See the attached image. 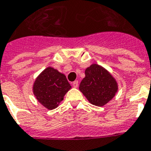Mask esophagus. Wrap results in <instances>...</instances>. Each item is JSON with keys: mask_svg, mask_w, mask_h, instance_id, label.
<instances>
[{"mask_svg": "<svg viewBox=\"0 0 151 151\" xmlns=\"http://www.w3.org/2000/svg\"><path fill=\"white\" fill-rule=\"evenodd\" d=\"M73 88H78V81H75L73 82V84H72Z\"/></svg>", "mask_w": 151, "mask_h": 151, "instance_id": "1", "label": "esophagus"}]
</instances>
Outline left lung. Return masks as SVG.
Listing matches in <instances>:
<instances>
[{
  "mask_svg": "<svg viewBox=\"0 0 151 151\" xmlns=\"http://www.w3.org/2000/svg\"><path fill=\"white\" fill-rule=\"evenodd\" d=\"M79 89L90 103L103 106L115 96L118 85L106 70L92 64L85 70V78L81 82Z\"/></svg>",
  "mask_w": 151,
  "mask_h": 151,
  "instance_id": "obj_1",
  "label": "left lung"
}]
</instances>
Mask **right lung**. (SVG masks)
Wrapping results in <instances>:
<instances>
[{"label":"right lung","mask_w":151,"mask_h":151,"mask_svg":"<svg viewBox=\"0 0 151 151\" xmlns=\"http://www.w3.org/2000/svg\"><path fill=\"white\" fill-rule=\"evenodd\" d=\"M71 88L66 76L52 67H47L36 78L33 92L42 105L48 109H54Z\"/></svg>","instance_id":"1"}]
</instances>
